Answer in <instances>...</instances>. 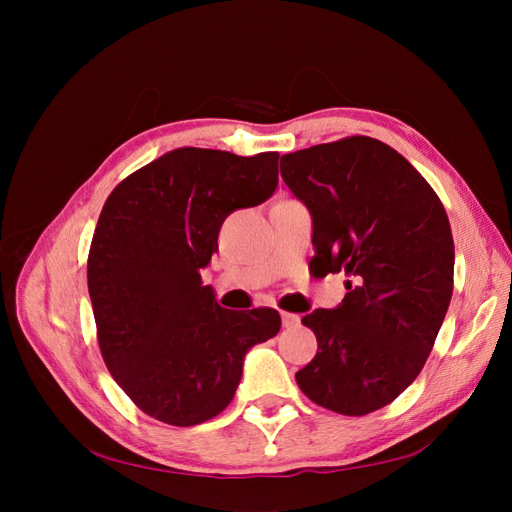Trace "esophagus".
Segmentation results:
<instances>
[{"label": "esophagus", "instance_id": "esophagus-1", "mask_svg": "<svg viewBox=\"0 0 512 512\" xmlns=\"http://www.w3.org/2000/svg\"><path fill=\"white\" fill-rule=\"evenodd\" d=\"M282 324H284V329H297L301 324V318L297 314L282 312Z\"/></svg>", "mask_w": 512, "mask_h": 512}]
</instances>
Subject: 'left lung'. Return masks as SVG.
<instances>
[{
	"instance_id": "1",
	"label": "left lung",
	"mask_w": 512,
	"mask_h": 512,
	"mask_svg": "<svg viewBox=\"0 0 512 512\" xmlns=\"http://www.w3.org/2000/svg\"><path fill=\"white\" fill-rule=\"evenodd\" d=\"M280 170L312 213L316 275L348 277L342 303L301 320L318 352L299 389L337 414L380 410L421 374L453 297L446 211L401 153L369 136L286 153Z\"/></svg>"
}]
</instances>
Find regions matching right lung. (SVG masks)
I'll list each match as a JSON object with an SVG mask.
<instances>
[{
    "mask_svg": "<svg viewBox=\"0 0 512 512\" xmlns=\"http://www.w3.org/2000/svg\"><path fill=\"white\" fill-rule=\"evenodd\" d=\"M277 160V151L173 149L123 179L102 207L87 258L100 352L123 393L162 423L218 416L247 350L282 327L271 307H220L200 277L228 215L275 192Z\"/></svg>",
    "mask_w": 512,
    "mask_h": 512,
    "instance_id": "add662e5",
    "label": "right lung"
}]
</instances>
